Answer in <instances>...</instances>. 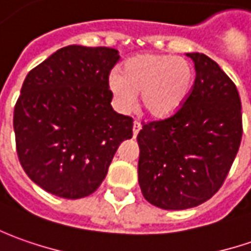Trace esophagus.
Listing matches in <instances>:
<instances>
[{"mask_svg":"<svg viewBox=\"0 0 251 251\" xmlns=\"http://www.w3.org/2000/svg\"><path fill=\"white\" fill-rule=\"evenodd\" d=\"M140 129H142V125H140L137 121H134L133 122V136L134 137H136V136H137V133L140 132Z\"/></svg>","mask_w":251,"mask_h":251,"instance_id":"esophagus-1","label":"esophagus"}]
</instances>
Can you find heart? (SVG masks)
Wrapping results in <instances>:
<instances>
[{
    "instance_id": "b5f03b06",
    "label": "heart",
    "mask_w": 251,
    "mask_h": 251,
    "mask_svg": "<svg viewBox=\"0 0 251 251\" xmlns=\"http://www.w3.org/2000/svg\"><path fill=\"white\" fill-rule=\"evenodd\" d=\"M195 82L192 65L175 55L143 54L126 62L124 72L112 71L109 89L122 111H130L142 93L143 109L152 118L174 115L190 94Z\"/></svg>"
}]
</instances>
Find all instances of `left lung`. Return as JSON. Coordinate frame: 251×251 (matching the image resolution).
I'll list each match as a JSON object with an SVG mask.
<instances>
[{"label": "left lung", "instance_id": "obj_1", "mask_svg": "<svg viewBox=\"0 0 251 251\" xmlns=\"http://www.w3.org/2000/svg\"><path fill=\"white\" fill-rule=\"evenodd\" d=\"M196 79L174 115L143 122L137 134L139 185L144 199L162 210H186L215 195L242 142L238 89L210 56L187 54Z\"/></svg>", "mask_w": 251, "mask_h": 251}]
</instances>
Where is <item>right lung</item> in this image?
<instances>
[{
	"mask_svg": "<svg viewBox=\"0 0 251 251\" xmlns=\"http://www.w3.org/2000/svg\"><path fill=\"white\" fill-rule=\"evenodd\" d=\"M117 50L68 46L33 68L13 109L18 158L31 180L64 199L94 193L133 119L111 107Z\"/></svg>",
	"mask_w": 251,
	"mask_h": 251,
	"instance_id": "right-lung-1",
	"label": "right lung"
}]
</instances>
